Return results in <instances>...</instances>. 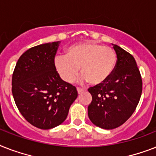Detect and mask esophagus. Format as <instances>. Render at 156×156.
<instances>
[{
  "label": "esophagus",
  "instance_id": "34e87169",
  "mask_svg": "<svg viewBox=\"0 0 156 156\" xmlns=\"http://www.w3.org/2000/svg\"><path fill=\"white\" fill-rule=\"evenodd\" d=\"M77 90H78V94H81L82 91H84V90L82 89V88H79V87H78V88H77Z\"/></svg>",
  "mask_w": 156,
  "mask_h": 156
}]
</instances>
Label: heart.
Here are the masks:
<instances>
[{
    "mask_svg": "<svg viewBox=\"0 0 156 156\" xmlns=\"http://www.w3.org/2000/svg\"><path fill=\"white\" fill-rule=\"evenodd\" d=\"M54 64L65 82H73L81 68V80L99 85L108 80L115 71L117 55L111 48L94 41H85L68 48L66 55H57Z\"/></svg>",
    "mask_w": 156,
    "mask_h": 156,
    "instance_id": "obj_1",
    "label": "heart"
}]
</instances>
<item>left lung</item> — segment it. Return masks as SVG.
Listing matches in <instances>:
<instances>
[{"label": "left lung", "instance_id": "8db88e82", "mask_svg": "<svg viewBox=\"0 0 156 156\" xmlns=\"http://www.w3.org/2000/svg\"><path fill=\"white\" fill-rule=\"evenodd\" d=\"M113 45L117 65L112 75L102 84L90 87L92 102L88 116L95 126L111 130L131 117L141 97L143 82L134 57L117 45Z\"/></svg>", "mask_w": 156, "mask_h": 156}]
</instances>
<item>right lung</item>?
I'll list each match as a JSON object with an SVG mask.
<instances>
[{
	"label": "right lung",
	"instance_id": "add662e5",
	"mask_svg": "<svg viewBox=\"0 0 156 156\" xmlns=\"http://www.w3.org/2000/svg\"><path fill=\"white\" fill-rule=\"evenodd\" d=\"M60 41L30 48L17 61L12 93L23 117L33 126L48 130L62 123L78 97L75 87L60 78L54 60Z\"/></svg>",
	"mask_w": 156,
	"mask_h": 156
}]
</instances>
